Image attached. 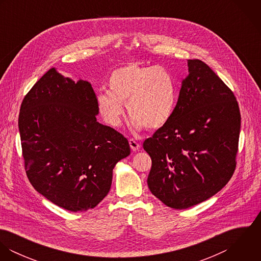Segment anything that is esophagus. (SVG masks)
<instances>
[{"label": "esophagus", "mask_w": 261, "mask_h": 261, "mask_svg": "<svg viewBox=\"0 0 261 261\" xmlns=\"http://www.w3.org/2000/svg\"><path fill=\"white\" fill-rule=\"evenodd\" d=\"M128 143H129V146H130V149H133V150H139L140 148H141V146H140V143H138L135 139H129V141H128Z\"/></svg>", "instance_id": "obj_1"}]
</instances>
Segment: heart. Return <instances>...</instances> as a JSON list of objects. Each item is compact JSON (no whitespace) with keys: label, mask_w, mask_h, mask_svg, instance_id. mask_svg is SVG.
<instances>
[{"label":"heart","mask_w":261,"mask_h":261,"mask_svg":"<svg viewBox=\"0 0 261 261\" xmlns=\"http://www.w3.org/2000/svg\"><path fill=\"white\" fill-rule=\"evenodd\" d=\"M108 93H98L97 109L111 126L120 124L126 105L137 129L158 130L172 119L177 106V85L173 74L162 66L121 65L108 77Z\"/></svg>","instance_id":"heart-1"}]
</instances>
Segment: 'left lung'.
I'll return each instance as SVG.
<instances>
[{
  "instance_id": "8db88e82",
  "label": "left lung",
  "mask_w": 261,
  "mask_h": 261,
  "mask_svg": "<svg viewBox=\"0 0 261 261\" xmlns=\"http://www.w3.org/2000/svg\"><path fill=\"white\" fill-rule=\"evenodd\" d=\"M170 122L144 142L151 159L148 185L174 209H187L219 192L236 168L241 115L232 90L206 63L188 60Z\"/></svg>"
}]
</instances>
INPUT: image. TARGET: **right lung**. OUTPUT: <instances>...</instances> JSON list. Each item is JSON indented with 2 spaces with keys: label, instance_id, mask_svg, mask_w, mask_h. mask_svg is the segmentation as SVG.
<instances>
[{
  "label": "right lung",
  "instance_id": "add662e5",
  "mask_svg": "<svg viewBox=\"0 0 261 261\" xmlns=\"http://www.w3.org/2000/svg\"><path fill=\"white\" fill-rule=\"evenodd\" d=\"M91 84L55 68L25 95L19 130L27 177L55 205L72 212L97 206L109 194L115 164L130 153L126 138L96 120Z\"/></svg>",
  "mask_w": 261,
  "mask_h": 261
}]
</instances>
